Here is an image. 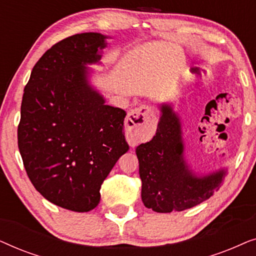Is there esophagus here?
<instances>
[{
	"label": "esophagus",
	"instance_id": "34e87169",
	"mask_svg": "<svg viewBox=\"0 0 256 256\" xmlns=\"http://www.w3.org/2000/svg\"><path fill=\"white\" fill-rule=\"evenodd\" d=\"M157 124V114L152 107L141 106L132 110L126 120V127L132 136L142 138Z\"/></svg>",
	"mask_w": 256,
	"mask_h": 256
}]
</instances>
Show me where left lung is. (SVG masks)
Segmentation results:
<instances>
[{
    "label": "left lung",
    "mask_w": 256,
    "mask_h": 256,
    "mask_svg": "<svg viewBox=\"0 0 256 256\" xmlns=\"http://www.w3.org/2000/svg\"><path fill=\"white\" fill-rule=\"evenodd\" d=\"M160 108L156 135L136 148L142 202L158 213L184 211L211 197L222 185L226 170L197 176L184 160L180 116L169 104H162Z\"/></svg>",
    "instance_id": "1"
}]
</instances>
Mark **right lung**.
<instances>
[{
	"mask_svg": "<svg viewBox=\"0 0 256 256\" xmlns=\"http://www.w3.org/2000/svg\"><path fill=\"white\" fill-rule=\"evenodd\" d=\"M107 36L84 32L65 38L34 66L20 106L18 149L34 188L52 204L88 212L100 188L128 152L126 112L104 104L88 82Z\"/></svg>",
	"mask_w": 256,
	"mask_h": 256,
	"instance_id": "obj_1",
	"label": "right lung"
}]
</instances>
